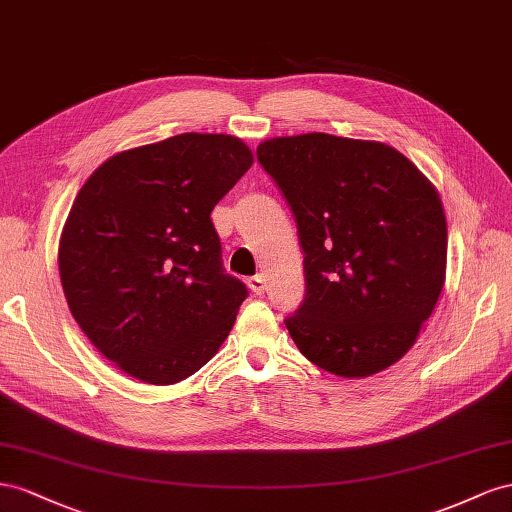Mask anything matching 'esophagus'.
Masks as SVG:
<instances>
[{"mask_svg":"<svg viewBox=\"0 0 512 512\" xmlns=\"http://www.w3.org/2000/svg\"><path fill=\"white\" fill-rule=\"evenodd\" d=\"M248 287H251L253 294L261 296L266 291V279L261 274H255V276H251V279H248Z\"/></svg>","mask_w":512,"mask_h":512,"instance_id":"1","label":"esophagus"}]
</instances>
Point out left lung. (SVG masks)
Returning <instances> with one entry per match:
<instances>
[{"label":"left lung","instance_id":"1","mask_svg":"<svg viewBox=\"0 0 512 512\" xmlns=\"http://www.w3.org/2000/svg\"><path fill=\"white\" fill-rule=\"evenodd\" d=\"M259 165L296 218L304 300L285 317L304 358L369 377L403 358L446 279L440 195L401 152L326 133L276 137Z\"/></svg>","mask_w":512,"mask_h":512}]
</instances>
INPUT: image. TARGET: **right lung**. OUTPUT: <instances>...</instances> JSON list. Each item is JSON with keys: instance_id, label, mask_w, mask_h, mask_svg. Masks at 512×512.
Listing matches in <instances>:
<instances>
[{"instance_id": "right-lung-1", "label": "right lung", "mask_w": 512, "mask_h": 512, "mask_svg": "<svg viewBox=\"0 0 512 512\" xmlns=\"http://www.w3.org/2000/svg\"><path fill=\"white\" fill-rule=\"evenodd\" d=\"M251 165L236 137L184 133L115 154L83 184L60 240L62 287L124 373L178 384L227 339L248 289L225 272L210 214Z\"/></svg>"}]
</instances>
